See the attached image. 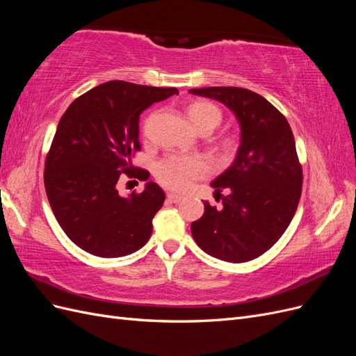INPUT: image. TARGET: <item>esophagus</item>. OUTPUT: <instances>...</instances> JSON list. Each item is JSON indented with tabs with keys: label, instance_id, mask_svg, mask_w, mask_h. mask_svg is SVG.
I'll use <instances>...</instances> for the list:
<instances>
[{
	"label": "esophagus",
	"instance_id": "obj_1",
	"mask_svg": "<svg viewBox=\"0 0 356 356\" xmlns=\"http://www.w3.org/2000/svg\"><path fill=\"white\" fill-rule=\"evenodd\" d=\"M166 196H168V200L174 202V203H179L181 200H184V197L179 196V195H175V193H168Z\"/></svg>",
	"mask_w": 356,
	"mask_h": 356
}]
</instances>
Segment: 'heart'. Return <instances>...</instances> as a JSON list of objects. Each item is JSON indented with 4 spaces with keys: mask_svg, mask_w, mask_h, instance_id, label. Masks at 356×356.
I'll return each instance as SVG.
<instances>
[{
    "mask_svg": "<svg viewBox=\"0 0 356 356\" xmlns=\"http://www.w3.org/2000/svg\"><path fill=\"white\" fill-rule=\"evenodd\" d=\"M187 117L197 131L207 134L213 131L222 122V111L217 104L207 99L193 101L187 106ZM217 149L224 159H232L239 149V138L234 134H222L217 138ZM208 165L200 156L179 157L168 156L154 166L156 179L169 190H186L193 179L203 177Z\"/></svg>",
    "mask_w": 356,
    "mask_h": 356,
    "instance_id": "b5f03b06",
    "label": "heart"
}]
</instances>
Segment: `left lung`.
Wrapping results in <instances>:
<instances>
[{
	"instance_id": "1",
	"label": "left lung",
	"mask_w": 356,
	"mask_h": 356,
	"mask_svg": "<svg viewBox=\"0 0 356 356\" xmlns=\"http://www.w3.org/2000/svg\"><path fill=\"white\" fill-rule=\"evenodd\" d=\"M191 93L227 105L242 129L234 163L212 182L222 209L204 202L191 234L202 250L229 263L260 257L279 241L297 211L303 169L285 115L261 95L243 88H203Z\"/></svg>"
}]
</instances>
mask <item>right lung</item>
I'll return each mask as SVG.
<instances>
[{
    "label": "right lung",
    "mask_w": 356,
    "mask_h": 356,
    "mask_svg": "<svg viewBox=\"0 0 356 356\" xmlns=\"http://www.w3.org/2000/svg\"><path fill=\"white\" fill-rule=\"evenodd\" d=\"M175 93L114 80L83 93L63 113L46 156L44 187L62 230L86 252L124 257L148 242L163 190L147 182L143 193L122 197L115 184L122 175L148 179L149 172L131 163L141 149L139 115Z\"/></svg>",
    "instance_id": "obj_1"
}]
</instances>
